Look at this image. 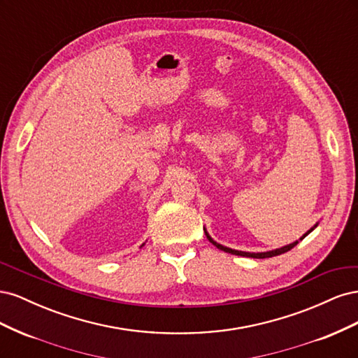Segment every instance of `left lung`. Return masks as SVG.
<instances>
[{"label": "left lung", "instance_id": "left-lung-1", "mask_svg": "<svg viewBox=\"0 0 358 358\" xmlns=\"http://www.w3.org/2000/svg\"><path fill=\"white\" fill-rule=\"evenodd\" d=\"M317 227V225H315ZM315 227H312V229L306 233V234H303V237L300 241H303L305 239V237L315 229ZM204 233H206V237H208L209 239V242L210 243H213L216 248L218 249H221V251H224V252H229V254H233V255H241V257H251V258H268V257H275V255H280V254H284V252H288L289 249H292L294 248L297 243H299V241L297 242H294V243H289V245H287V246H282V248H278V249H275V251H268V252H243V251H236V249H231V248H227V246H222V245H220V243H216L212 237L209 236V233L204 230Z\"/></svg>", "mask_w": 358, "mask_h": 358}]
</instances>
